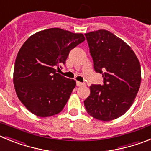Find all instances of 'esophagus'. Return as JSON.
<instances>
[{
	"mask_svg": "<svg viewBox=\"0 0 151 151\" xmlns=\"http://www.w3.org/2000/svg\"><path fill=\"white\" fill-rule=\"evenodd\" d=\"M85 84L83 83V82H76V85L77 86H83V85H85Z\"/></svg>",
	"mask_w": 151,
	"mask_h": 151,
	"instance_id": "1",
	"label": "esophagus"
}]
</instances>
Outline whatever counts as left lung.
I'll use <instances>...</instances> for the list:
<instances>
[{
    "instance_id": "1",
    "label": "left lung",
    "mask_w": 151,
    "mask_h": 151,
    "mask_svg": "<svg viewBox=\"0 0 151 151\" xmlns=\"http://www.w3.org/2000/svg\"><path fill=\"white\" fill-rule=\"evenodd\" d=\"M96 73L103 85H91L85 100L89 115L101 121L121 116L132 106L141 85V65L130 47L109 31L85 34Z\"/></svg>"
}]
</instances>
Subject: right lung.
<instances>
[{"label": "right lung", "instance_id": "obj_1", "mask_svg": "<svg viewBox=\"0 0 151 151\" xmlns=\"http://www.w3.org/2000/svg\"><path fill=\"white\" fill-rule=\"evenodd\" d=\"M84 41L81 33L52 28L32 35L22 45L16 58L13 84L31 113L47 117L62 111L76 81L57 73L55 67L66 63L70 50Z\"/></svg>", "mask_w": 151, "mask_h": 151}]
</instances>
